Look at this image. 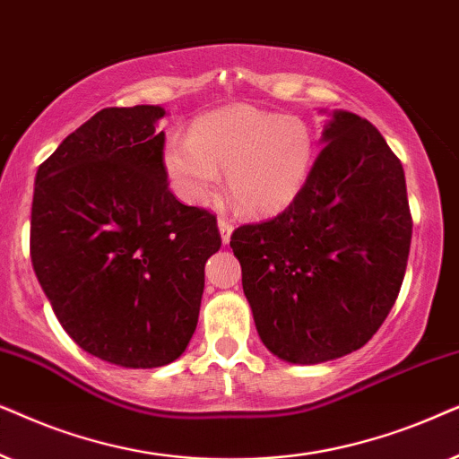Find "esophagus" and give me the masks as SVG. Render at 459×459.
Returning <instances> with one entry per match:
<instances>
[{
  "mask_svg": "<svg viewBox=\"0 0 459 459\" xmlns=\"http://www.w3.org/2000/svg\"><path fill=\"white\" fill-rule=\"evenodd\" d=\"M218 229H220V237H222V243L230 241V235H233V222L229 218H220L218 220Z\"/></svg>",
  "mask_w": 459,
  "mask_h": 459,
  "instance_id": "1",
  "label": "esophagus"
}]
</instances>
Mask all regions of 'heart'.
<instances>
[{"instance_id": "heart-1", "label": "heart", "mask_w": 459, "mask_h": 459, "mask_svg": "<svg viewBox=\"0 0 459 459\" xmlns=\"http://www.w3.org/2000/svg\"><path fill=\"white\" fill-rule=\"evenodd\" d=\"M315 132L293 115L233 105L195 121L191 136L169 140L163 161L182 199L204 204L229 172V191L243 212L285 210L307 185L315 163Z\"/></svg>"}]
</instances>
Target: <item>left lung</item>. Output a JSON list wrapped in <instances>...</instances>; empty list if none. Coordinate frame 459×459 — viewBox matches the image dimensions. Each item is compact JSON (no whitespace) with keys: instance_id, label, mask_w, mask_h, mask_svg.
I'll return each instance as SVG.
<instances>
[{"instance_id":"8db88e82","label":"left lung","mask_w":459,"mask_h":459,"mask_svg":"<svg viewBox=\"0 0 459 459\" xmlns=\"http://www.w3.org/2000/svg\"><path fill=\"white\" fill-rule=\"evenodd\" d=\"M323 143L300 195L230 235L262 342L302 365L374 338L399 296L411 246L405 172L377 127L335 111Z\"/></svg>"}]
</instances>
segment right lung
I'll use <instances>...</instances> for the list:
<instances>
[{"label": "right lung", "mask_w": 459, "mask_h": 459, "mask_svg": "<svg viewBox=\"0 0 459 459\" xmlns=\"http://www.w3.org/2000/svg\"><path fill=\"white\" fill-rule=\"evenodd\" d=\"M161 107H108L41 163L30 262L65 332L102 361L151 369L191 342L216 216L169 193Z\"/></svg>", "instance_id": "obj_1"}]
</instances>
